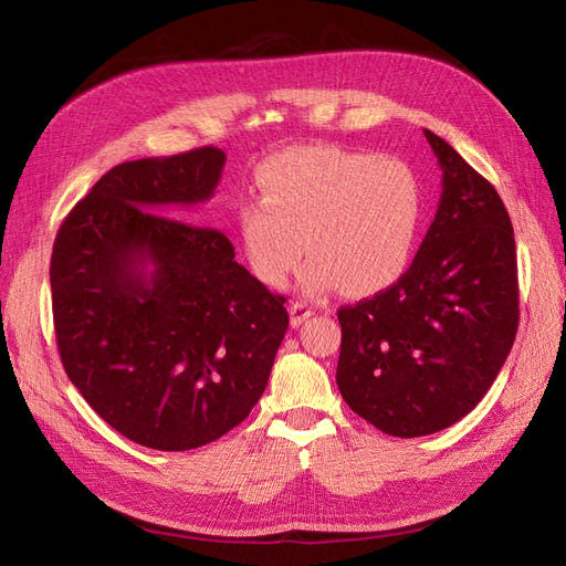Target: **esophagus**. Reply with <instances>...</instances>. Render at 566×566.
<instances>
[{"instance_id": "obj_1", "label": "esophagus", "mask_w": 566, "mask_h": 566, "mask_svg": "<svg viewBox=\"0 0 566 566\" xmlns=\"http://www.w3.org/2000/svg\"><path fill=\"white\" fill-rule=\"evenodd\" d=\"M314 314V310L306 302H302V300H297V302H293L290 304V323L295 325V328H300V325L310 318Z\"/></svg>"}]
</instances>
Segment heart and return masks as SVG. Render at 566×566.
<instances>
[{
	"instance_id": "b5f03b06",
	"label": "heart",
	"mask_w": 566,
	"mask_h": 566,
	"mask_svg": "<svg viewBox=\"0 0 566 566\" xmlns=\"http://www.w3.org/2000/svg\"><path fill=\"white\" fill-rule=\"evenodd\" d=\"M256 198L235 214L252 276L281 287L300 262L302 285L366 297L397 283L413 260L422 188L406 160L335 144L293 146L256 172Z\"/></svg>"
}]
</instances>
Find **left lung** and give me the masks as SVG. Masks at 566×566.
I'll list each match as a JSON object with an SVG mask.
<instances>
[{"label": "left lung", "instance_id": "1", "mask_svg": "<svg viewBox=\"0 0 566 566\" xmlns=\"http://www.w3.org/2000/svg\"><path fill=\"white\" fill-rule=\"evenodd\" d=\"M441 198L403 276L339 306L342 399L389 437L447 430L484 399L520 323L515 231L499 191L424 129Z\"/></svg>", "mask_w": 566, "mask_h": 566}]
</instances>
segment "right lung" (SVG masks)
I'll use <instances>...</instances> for the list:
<instances>
[{
	"label": "right lung",
	"mask_w": 566,
	"mask_h": 566,
	"mask_svg": "<svg viewBox=\"0 0 566 566\" xmlns=\"http://www.w3.org/2000/svg\"><path fill=\"white\" fill-rule=\"evenodd\" d=\"M224 163V150L202 146L113 167L63 219L51 252L67 378L148 449H198L241 424L287 331L285 297L233 260L224 233L165 217L210 200Z\"/></svg>",
	"instance_id": "right-lung-1"
}]
</instances>
